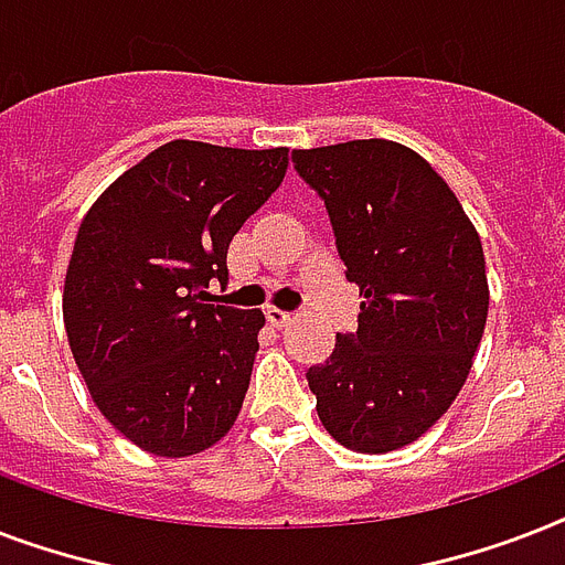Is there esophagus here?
Instances as JSON below:
<instances>
[{
  "instance_id": "1",
  "label": "esophagus",
  "mask_w": 565,
  "mask_h": 565,
  "mask_svg": "<svg viewBox=\"0 0 565 565\" xmlns=\"http://www.w3.org/2000/svg\"><path fill=\"white\" fill-rule=\"evenodd\" d=\"M266 319H269V326L273 328H284L292 319V313H287V310L269 305V308H266Z\"/></svg>"
}]
</instances>
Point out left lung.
I'll use <instances>...</instances> for the list:
<instances>
[{
    "label": "left lung",
    "mask_w": 565,
    "mask_h": 565,
    "mask_svg": "<svg viewBox=\"0 0 565 565\" xmlns=\"http://www.w3.org/2000/svg\"><path fill=\"white\" fill-rule=\"evenodd\" d=\"M326 199L345 278L361 287L354 334L308 370L317 413L340 446H411L463 390L481 345L490 284L481 237L422 154L393 140L296 149Z\"/></svg>",
    "instance_id": "8db88e82"
}]
</instances>
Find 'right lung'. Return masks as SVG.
I'll use <instances>...</instances> for the list:
<instances>
[{
  "label": "right lung",
  "instance_id": "1",
  "mask_svg": "<svg viewBox=\"0 0 565 565\" xmlns=\"http://www.w3.org/2000/svg\"><path fill=\"white\" fill-rule=\"evenodd\" d=\"M290 149L170 140L84 213L64 326L102 416L158 457L199 455L237 422L260 310L211 301L231 237L281 188Z\"/></svg>",
  "mask_w": 565,
  "mask_h": 565
}]
</instances>
